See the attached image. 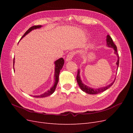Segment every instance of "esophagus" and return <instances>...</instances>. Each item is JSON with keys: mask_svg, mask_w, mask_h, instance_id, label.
<instances>
[{"mask_svg": "<svg viewBox=\"0 0 133 133\" xmlns=\"http://www.w3.org/2000/svg\"><path fill=\"white\" fill-rule=\"evenodd\" d=\"M74 55H75L74 52H73V51L69 52V53L68 54V55L66 56V61H67V62L70 61V60H71L72 59V58H73V57H74Z\"/></svg>", "mask_w": 133, "mask_h": 133, "instance_id": "esophagus-1", "label": "esophagus"}]
</instances>
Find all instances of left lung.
Masks as SVG:
<instances>
[{
    "label": "left lung",
    "instance_id": "1",
    "mask_svg": "<svg viewBox=\"0 0 133 133\" xmlns=\"http://www.w3.org/2000/svg\"><path fill=\"white\" fill-rule=\"evenodd\" d=\"M107 45L109 47H111L114 50V53L115 54H116L118 57V61L116 62V65H118V67L119 66V54L117 53V48H116V46L115 44L114 43L113 41H112V39L111 38L110 36L109 35H107ZM80 71L78 70V74L77 75H76V81L78 82V85L79 86V87L80 88V89H81L83 91H85L87 93L89 94H98L100 93V92H103L104 91H105L106 90H107L108 89H109L112 84H114V82H115V80H114V82L111 83L110 85H109L107 87H102L100 88H98V89H93V88H90L89 87H88L87 85H85V84H84L82 82L81 79H80Z\"/></svg>",
    "mask_w": 133,
    "mask_h": 133
}]
</instances>
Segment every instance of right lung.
I'll list each match as a JSON object with an SVG mask.
<instances>
[{"label": "right lung", "mask_w": 133, "mask_h": 133, "mask_svg": "<svg viewBox=\"0 0 133 133\" xmlns=\"http://www.w3.org/2000/svg\"><path fill=\"white\" fill-rule=\"evenodd\" d=\"M41 26H42V25H34V26L30 27L29 29L25 32L24 34L23 35V37H22V38L24 37V36H25V35H26L27 34L29 33V32L31 31L32 30L37 29V28H40ZM13 63H14V60ZM64 60L63 58H62L59 59L58 60H57V61L55 62V75H54L55 82H54V85L52 87V88H51L50 90H49L48 91H47L46 92H45V93H44V94H43L41 95L33 96L34 97H35V98H44V97H46V96H49V95H50L53 93V92L55 91V89H56V87H57V84L58 83L59 75V73H60V70L62 69V68H63V66L64 65ZM13 68H14V64H13Z\"/></svg>", "instance_id": "1"}]
</instances>
